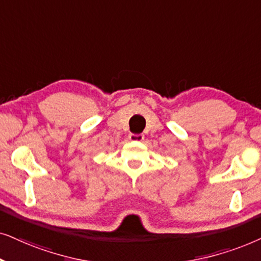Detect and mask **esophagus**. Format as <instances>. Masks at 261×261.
Instances as JSON below:
<instances>
[{
  "label": "esophagus",
  "instance_id": "1",
  "mask_svg": "<svg viewBox=\"0 0 261 261\" xmlns=\"http://www.w3.org/2000/svg\"><path fill=\"white\" fill-rule=\"evenodd\" d=\"M128 140L141 142V141L144 140V135H142V134H130V135H128Z\"/></svg>",
  "mask_w": 261,
  "mask_h": 261
}]
</instances>
